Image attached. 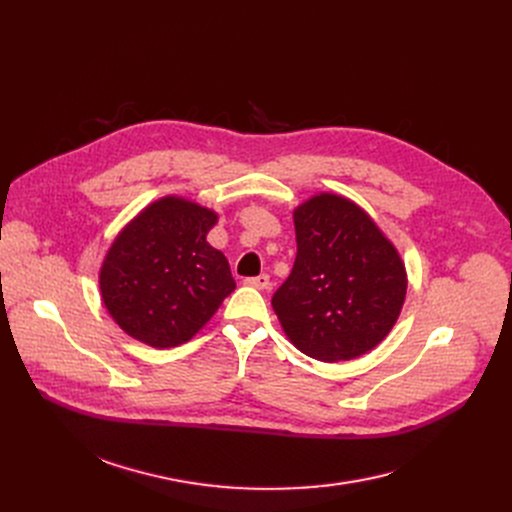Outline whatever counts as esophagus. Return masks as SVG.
<instances>
[{
  "mask_svg": "<svg viewBox=\"0 0 512 512\" xmlns=\"http://www.w3.org/2000/svg\"><path fill=\"white\" fill-rule=\"evenodd\" d=\"M245 284H247V286H253V288H257V290H267V288H270V276L261 274V276H255V278H247Z\"/></svg>",
  "mask_w": 512,
  "mask_h": 512,
  "instance_id": "obj_1",
  "label": "esophagus"
}]
</instances>
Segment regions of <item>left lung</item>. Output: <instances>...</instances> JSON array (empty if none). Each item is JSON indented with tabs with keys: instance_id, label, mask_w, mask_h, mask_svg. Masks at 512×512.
Listing matches in <instances>:
<instances>
[{
	"instance_id": "left-lung-1",
	"label": "left lung",
	"mask_w": 512,
	"mask_h": 512,
	"mask_svg": "<svg viewBox=\"0 0 512 512\" xmlns=\"http://www.w3.org/2000/svg\"><path fill=\"white\" fill-rule=\"evenodd\" d=\"M297 259L272 307L288 340L311 359L351 361L394 328L407 297L396 247L351 199L319 193L292 213Z\"/></svg>"
}]
</instances>
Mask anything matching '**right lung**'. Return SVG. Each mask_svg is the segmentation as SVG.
Segmentation results:
<instances>
[{"label": "right lung", "instance_id": "1", "mask_svg": "<svg viewBox=\"0 0 512 512\" xmlns=\"http://www.w3.org/2000/svg\"><path fill=\"white\" fill-rule=\"evenodd\" d=\"M218 213L161 197L130 220L101 270V299L116 324L153 348L191 340L236 288L228 259L207 242Z\"/></svg>", "mask_w": 512, "mask_h": 512}]
</instances>
